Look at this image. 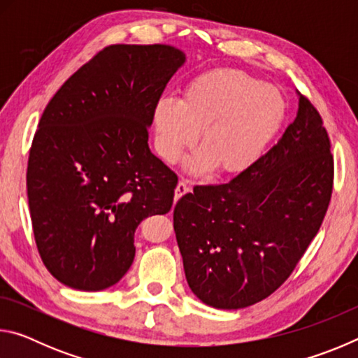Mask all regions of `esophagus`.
<instances>
[{
  "mask_svg": "<svg viewBox=\"0 0 358 358\" xmlns=\"http://www.w3.org/2000/svg\"><path fill=\"white\" fill-rule=\"evenodd\" d=\"M187 191H189V186H187V183H186L185 180H180L177 187H175V199H180Z\"/></svg>",
  "mask_w": 358,
  "mask_h": 358,
  "instance_id": "1",
  "label": "esophagus"
}]
</instances>
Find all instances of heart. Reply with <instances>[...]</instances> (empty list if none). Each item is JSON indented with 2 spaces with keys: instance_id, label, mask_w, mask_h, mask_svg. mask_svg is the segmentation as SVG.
Returning <instances> with one entry per match:
<instances>
[{
  "instance_id": "heart-1",
  "label": "heart",
  "mask_w": 358,
  "mask_h": 358,
  "mask_svg": "<svg viewBox=\"0 0 358 358\" xmlns=\"http://www.w3.org/2000/svg\"><path fill=\"white\" fill-rule=\"evenodd\" d=\"M286 101L276 88L237 69H217L186 85L181 99L162 98L155 107L156 151L177 162L197 141L201 150L187 161L192 173L246 169L276 134Z\"/></svg>"
}]
</instances>
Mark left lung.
Here are the masks:
<instances>
[{"label":"left lung","mask_w":358,"mask_h":358,"mask_svg":"<svg viewBox=\"0 0 358 358\" xmlns=\"http://www.w3.org/2000/svg\"><path fill=\"white\" fill-rule=\"evenodd\" d=\"M324 121L300 94L296 118L227 183L194 186L175 205L186 281L199 300L240 310L287 280L319 232L333 189Z\"/></svg>","instance_id":"8db88e82"}]
</instances>
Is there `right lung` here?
Segmentation results:
<instances>
[{"label":"right lung","instance_id":"obj_1","mask_svg":"<svg viewBox=\"0 0 358 358\" xmlns=\"http://www.w3.org/2000/svg\"><path fill=\"white\" fill-rule=\"evenodd\" d=\"M185 62L172 45H108L42 113L28 205L42 262L64 286L94 292L117 284L134 260L138 224L172 208L177 173L150 151L148 128Z\"/></svg>","mask_w":358,"mask_h":358}]
</instances>
